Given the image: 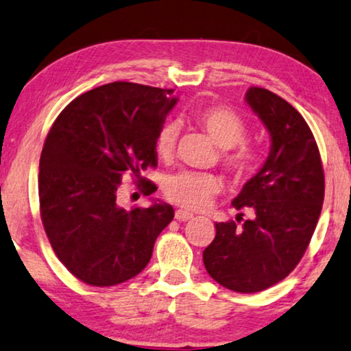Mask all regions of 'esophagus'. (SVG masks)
Here are the masks:
<instances>
[{
  "mask_svg": "<svg viewBox=\"0 0 351 351\" xmlns=\"http://www.w3.org/2000/svg\"><path fill=\"white\" fill-rule=\"evenodd\" d=\"M175 219L180 220V221H186V220L193 219V214H191V212H188V210H183V208H178V210L175 212Z\"/></svg>",
  "mask_w": 351,
  "mask_h": 351,
  "instance_id": "esophagus-1",
  "label": "esophagus"
}]
</instances>
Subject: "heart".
I'll return each mask as SVG.
<instances>
[{
	"instance_id": "heart-1",
	"label": "heart",
	"mask_w": 351,
	"mask_h": 351,
	"mask_svg": "<svg viewBox=\"0 0 351 351\" xmlns=\"http://www.w3.org/2000/svg\"><path fill=\"white\" fill-rule=\"evenodd\" d=\"M194 119L214 143L223 149V165L234 178H251L259 170L261 155L256 149L243 144L247 137L245 119L225 106H207L197 110ZM180 128L176 123H165L155 137V152L163 160L171 158L178 141ZM220 180L210 173L180 171L170 175L163 184L167 199L188 208L206 207L212 196L220 191Z\"/></svg>"
}]
</instances>
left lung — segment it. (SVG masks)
Wrapping results in <instances>:
<instances>
[{"label": "left lung", "instance_id": "8db88e82", "mask_svg": "<svg viewBox=\"0 0 351 351\" xmlns=\"http://www.w3.org/2000/svg\"><path fill=\"white\" fill-rule=\"evenodd\" d=\"M245 99L270 136L269 157L232 202L254 217L215 223L202 259L221 287L256 293L283 280L303 257L321 215L324 170L316 139L293 106L261 87L247 88Z\"/></svg>", "mask_w": 351, "mask_h": 351}]
</instances>
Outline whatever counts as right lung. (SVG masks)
I'll use <instances>...</instances> for the list:
<instances>
[{"label": "right lung", "instance_id": "1", "mask_svg": "<svg viewBox=\"0 0 351 351\" xmlns=\"http://www.w3.org/2000/svg\"><path fill=\"white\" fill-rule=\"evenodd\" d=\"M171 92L105 84L71 101L48 132L40 157V215L58 259L87 285L113 287L143 272L155 239L173 220L167 202L126 210L117 201L124 173L141 183V171L157 165L155 137L178 101Z\"/></svg>", "mask_w": 351, "mask_h": 351}]
</instances>
